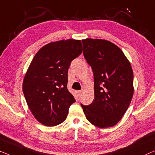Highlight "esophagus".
Here are the masks:
<instances>
[{
  "label": "esophagus",
  "mask_w": 155,
  "mask_h": 155,
  "mask_svg": "<svg viewBox=\"0 0 155 155\" xmlns=\"http://www.w3.org/2000/svg\"><path fill=\"white\" fill-rule=\"evenodd\" d=\"M77 93L78 94V96H80L82 93V91H77Z\"/></svg>",
  "instance_id": "esophagus-1"
}]
</instances>
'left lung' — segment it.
Returning a JSON list of instances; mask_svg holds the SVG:
<instances>
[{"label": "left lung", "mask_w": 155, "mask_h": 155, "mask_svg": "<svg viewBox=\"0 0 155 155\" xmlns=\"http://www.w3.org/2000/svg\"><path fill=\"white\" fill-rule=\"evenodd\" d=\"M82 42L84 58L93 71L94 99L90 105L81 106L91 124L110 127L122 119L133 97L130 62L111 41L87 38Z\"/></svg>", "instance_id": "1"}]
</instances>
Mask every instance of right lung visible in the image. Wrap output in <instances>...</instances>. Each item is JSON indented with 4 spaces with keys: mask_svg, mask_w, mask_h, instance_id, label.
<instances>
[{
    "mask_svg": "<svg viewBox=\"0 0 155 155\" xmlns=\"http://www.w3.org/2000/svg\"><path fill=\"white\" fill-rule=\"evenodd\" d=\"M82 51L79 40L51 41L32 60L23 81V92L31 113L43 125L62 123L75 102L67 87L68 68Z\"/></svg>",
    "mask_w": 155,
    "mask_h": 155,
    "instance_id": "obj_1",
    "label": "right lung"
}]
</instances>
